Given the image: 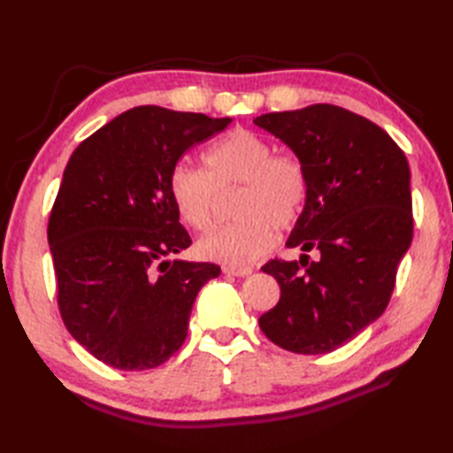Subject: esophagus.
<instances>
[{
	"label": "esophagus",
	"instance_id": "esophagus-1",
	"mask_svg": "<svg viewBox=\"0 0 453 453\" xmlns=\"http://www.w3.org/2000/svg\"><path fill=\"white\" fill-rule=\"evenodd\" d=\"M251 272V267H243V265H224V273H227V275H235V278H245V275H250Z\"/></svg>",
	"mask_w": 453,
	"mask_h": 453
}]
</instances>
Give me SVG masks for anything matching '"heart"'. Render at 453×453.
<instances>
[{
	"label": "heart",
	"mask_w": 453,
	"mask_h": 453,
	"mask_svg": "<svg viewBox=\"0 0 453 453\" xmlns=\"http://www.w3.org/2000/svg\"><path fill=\"white\" fill-rule=\"evenodd\" d=\"M208 172L178 162L170 173V194L183 224L205 232L216 213L218 191L240 186L235 197V221L203 235L197 251L205 259L250 265L275 242V227L289 229L303 213L310 180L296 156L275 153L267 142L250 129L221 137L205 153Z\"/></svg>",
	"instance_id": "1"
}]
</instances>
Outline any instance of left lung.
Listing matches in <instances>:
<instances>
[{
	"instance_id": "1",
	"label": "left lung",
	"mask_w": 453,
	"mask_h": 453,
	"mask_svg": "<svg viewBox=\"0 0 453 453\" xmlns=\"http://www.w3.org/2000/svg\"><path fill=\"white\" fill-rule=\"evenodd\" d=\"M254 124L280 137L310 180L286 242L303 254L262 267L281 296L259 327L294 354H327L373 324L392 297L413 235L408 159L380 126L337 105L264 113ZM308 250L319 251L316 263Z\"/></svg>"
}]
</instances>
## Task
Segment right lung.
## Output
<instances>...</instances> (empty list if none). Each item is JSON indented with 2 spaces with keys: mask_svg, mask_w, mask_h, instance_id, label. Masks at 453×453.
Returning a JSON list of instances; mask_svg holds the SVG:
<instances>
[{
  "mask_svg": "<svg viewBox=\"0 0 453 453\" xmlns=\"http://www.w3.org/2000/svg\"><path fill=\"white\" fill-rule=\"evenodd\" d=\"M232 118L142 105L83 140L65 165L48 242L67 332L116 370H151L188 335L189 313L219 265L170 259L191 245L170 173Z\"/></svg>",
  "mask_w": 453,
  "mask_h": 453,
  "instance_id": "right-lung-1",
  "label": "right lung"
}]
</instances>
